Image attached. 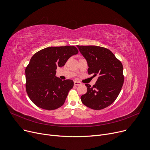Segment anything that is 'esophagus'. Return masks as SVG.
I'll return each mask as SVG.
<instances>
[{
  "label": "esophagus",
  "instance_id": "34e87169",
  "mask_svg": "<svg viewBox=\"0 0 150 150\" xmlns=\"http://www.w3.org/2000/svg\"><path fill=\"white\" fill-rule=\"evenodd\" d=\"M80 84H81V83L80 82V81H74V85L75 86H79V85H80Z\"/></svg>",
  "mask_w": 150,
  "mask_h": 150
}]
</instances>
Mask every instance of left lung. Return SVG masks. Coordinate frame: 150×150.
<instances>
[{"instance_id":"8db88e82","label":"left lung","mask_w":150,"mask_h":150,"mask_svg":"<svg viewBox=\"0 0 150 150\" xmlns=\"http://www.w3.org/2000/svg\"><path fill=\"white\" fill-rule=\"evenodd\" d=\"M76 47L88 62V74L98 76L93 86L85 84L87 93L81 96V100L91 109L105 108L114 102L121 90L124 83L122 64L107 48L93 45Z\"/></svg>"}]
</instances>
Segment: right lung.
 <instances>
[{
  "label": "right lung",
  "instance_id": "add662e5",
  "mask_svg": "<svg viewBox=\"0 0 150 150\" xmlns=\"http://www.w3.org/2000/svg\"><path fill=\"white\" fill-rule=\"evenodd\" d=\"M78 53L79 50L74 46L51 47L37 52L31 57L25 70V89L36 106L53 110L64 105L74 81L57 78L56 70Z\"/></svg>",
  "mask_w": 150,
  "mask_h": 150
}]
</instances>
